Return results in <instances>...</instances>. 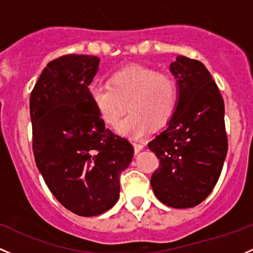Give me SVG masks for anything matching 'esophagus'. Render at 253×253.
<instances>
[{"label": "esophagus", "mask_w": 253, "mask_h": 253, "mask_svg": "<svg viewBox=\"0 0 253 253\" xmlns=\"http://www.w3.org/2000/svg\"><path fill=\"white\" fill-rule=\"evenodd\" d=\"M144 144L143 143H133V148H134V152L135 154H138V152H140L141 150L144 149Z\"/></svg>", "instance_id": "1"}]
</instances>
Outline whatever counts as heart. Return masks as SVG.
I'll return each mask as SVG.
<instances>
[{
    "label": "heart",
    "mask_w": 253,
    "mask_h": 253,
    "mask_svg": "<svg viewBox=\"0 0 253 253\" xmlns=\"http://www.w3.org/2000/svg\"><path fill=\"white\" fill-rule=\"evenodd\" d=\"M108 83L90 88L91 104L99 119L115 128L128 104L131 113L118 128L124 137L140 139L154 126H165L175 113L179 91L170 74L132 65L114 72Z\"/></svg>",
    "instance_id": "heart-1"
}]
</instances>
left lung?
<instances>
[{"label": "left lung", "instance_id": "8db88e82", "mask_svg": "<svg viewBox=\"0 0 253 253\" xmlns=\"http://www.w3.org/2000/svg\"><path fill=\"white\" fill-rule=\"evenodd\" d=\"M179 101L168 127L148 144L160 160L151 187L163 204L198 205L215 187L228 150L224 103L201 61L177 56L170 63Z\"/></svg>", "mask_w": 253, "mask_h": 253}]
</instances>
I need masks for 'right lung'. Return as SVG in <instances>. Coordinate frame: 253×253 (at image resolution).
Returning a JSON list of instances; mask_svg holds the SVG:
<instances>
[{"mask_svg":"<svg viewBox=\"0 0 253 253\" xmlns=\"http://www.w3.org/2000/svg\"><path fill=\"white\" fill-rule=\"evenodd\" d=\"M92 55H65L42 72L30 97L33 155L55 198L79 216L112 209L132 144L105 128L90 101L98 71Z\"/></svg>","mask_w":253,"mask_h":253,"instance_id":"obj_1","label":"right lung"}]
</instances>
